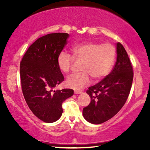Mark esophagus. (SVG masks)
I'll return each instance as SVG.
<instances>
[{"mask_svg": "<svg viewBox=\"0 0 150 150\" xmlns=\"http://www.w3.org/2000/svg\"><path fill=\"white\" fill-rule=\"evenodd\" d=\"M83 93V91H74L75 94H80V93Z\"/></svg>", "mask_w": 150, "mask_h": 150, "instance_id": "obj_1", "label": "esophagus"}]
</instances>
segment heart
Here are the masks:
<instances>
[{
	"instance_id": "1",
	"label": "heart",
	"mask_w": 150,
	"mask_h": 150,
	"mask_svg": "<svg viewBox=\"0 0 150 150\" xmlns=\"http://www.w3.org/2000/svg\"><path fill=\"white\" fill-rule=\"evenodd\" d=\"M73 56L65 51H61L57 57V65L63 73L70 71L74 61H83L82 72L67 78L66 84L69 87L81 90L91 83V76L95 81L106 77L111 70L116 57V49L110 43L100 44L96 42H85L72 47Z\"/></svg>"
}]
</instances>
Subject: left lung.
I'll return each mask as SVG.
<instances>
[{
  "label": "left lung",
  "instance_id": "1",
  "mask_svg": "<svg viewBox=\"0 0 150 150\" xmlns=\"http://www.w3.org/2000/svg\"><path fill=\"white\" fill-rule=\"evenodd\" d=\"M117 61L111 72L87 91L91 102L83 108V115L91 124H102L111 119L128 98L134 75L132 63L120 42L117 43Z\"/></svg>",
  "mask_w": 150,
  "mask_h": 150
}]
</instances>
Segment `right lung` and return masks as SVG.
Returning <instances> with one entry per match:
<instances>
[{
    "mask_svg": "<svg viewBox=\"0 0 150 150\" xmlns=\"http://www.w3.org/2000/svg\"><path fill=\"white\" fill-rule=\"evenodd\" d=\"M69 34L55 33L38 39L26 50L20 62V80L26 104L37 117L46 123L56 122L63 112L62 103L74 90L54 91L64 77L57 57L67 44Z\"/></svg>",
    "mask_w": 150,
    "mask_h": 150,
    "instance_id": "1",
    "label": "right lung"
}]
</instances>
